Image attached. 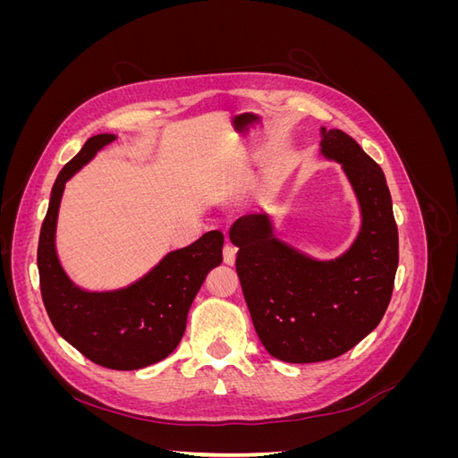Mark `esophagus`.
<instances>
[{
	"label": "esophagus",
	"mask_w": 458,
	"mask_h": 458,
	"mask_svg": "<svg viewBox=\"0 0 458 458\" xmlns=\"http://www.w3.org/2000/svg\"><path fill=\"white\" fill-rule=\"evenodd\" d=\"M234 258H237V248H234L231 242H227L224 246V261L227 263V266H233Z\"/></svg>",
	"instance_id": "obj_1"
}]
</instances>
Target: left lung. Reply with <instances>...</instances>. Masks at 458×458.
I'll return each instance as SVG.
<instances>
[{
  "label": "left lung",
  "mask_w": 458,
  "mask_h": 458,
  "mask_svg": "<svg viewBox=\"0 0 458 458\" xmlns=\"http://www.w3.org/2000/svg\"><path fill=\"white\" fill-rule=\"evenodd\" d=\"M321 155L342 165L361 227L335 259H317L273 234L269 214H246L229 229L237 273L259 342L286 363L328 361L378 327L392 298L399 239L380 165L342 130L321 128Z\"/></svg>",
  "instance_id": "8db88e82"
}]
</instances>
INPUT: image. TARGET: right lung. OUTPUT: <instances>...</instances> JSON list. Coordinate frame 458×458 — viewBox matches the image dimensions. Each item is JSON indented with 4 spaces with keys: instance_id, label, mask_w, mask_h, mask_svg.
Returning a JSON list of instances; mask_svg holds the SVG:
<instances>
[{
    "instance_id": "obj_1",
    "label": "right lung",
    "mask_w": 458,
    "mask_h": 458,
    "mask_svg": "<svg viewBox=\"0 0 458 458\" xmlns=\"http://www.w3.org/2000/svg\"><path fill=\"white\" fill-rule=\"evenodd\" d=\"M116 135H93L59 172L39 231L38 271L44 306L55 330L89 361L135 370L168 357L182 342L191 303L206 275L224 256V233L208 231L199 241L165 254L141 279L116 290L78 286L57 256V217L64 185Z\"/></svg>"
}]
</instances>
